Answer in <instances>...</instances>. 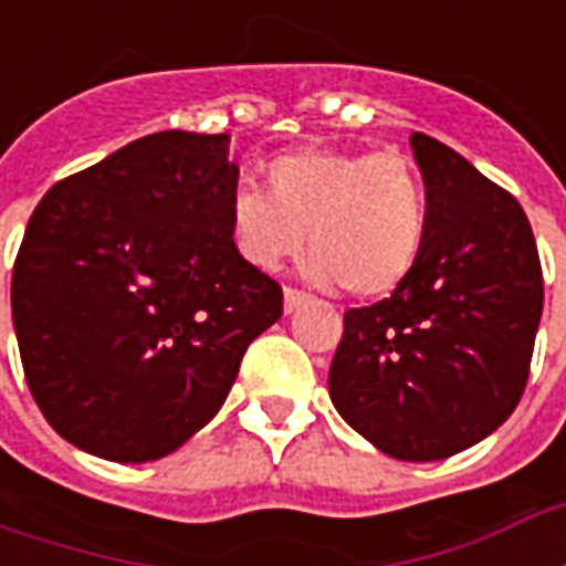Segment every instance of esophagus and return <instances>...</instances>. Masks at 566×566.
I'll return each mask as SVG.
<instances>
[{"label": "esophagus", "instance_id": "1", "mask_svg": "<svg viewBox=\"0 0 566 566\" xmlns=\"http://www.w3.org/2000/svg\"><path fill=\"white\" fill-rule=\"evenodd\" d=\"M308 300H312V296L303 294V291H296V287H284V312H287V315H291L294 308L306 306Z\"/></svg>", "mask_w": 566, "mask_h": 566}]
</instances>
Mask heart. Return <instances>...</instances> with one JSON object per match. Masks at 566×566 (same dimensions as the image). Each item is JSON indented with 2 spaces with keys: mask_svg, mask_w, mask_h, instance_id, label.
Segmentation results:
<instances>
[{
  "mask_svg": "<svg viewBox=\"0 0 566 566\" xmlns=\"http://www.w3.org/2000/svg\"><path fill=\"white\" fill-rule=\"evenodd\" d=\"M263 185L227 199L233 251L270 272L303 251L308 275L360 300L394 294L421 263L430 190L400 150L296 148L263 166Z\"/></svg>",
  "mask_w": 566,
  "mask_h": 566,
  "instance_id": "1",
  "label": "heart"
}]
</instances>
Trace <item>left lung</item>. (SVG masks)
<instances>
[{
    "mask_svg": "<svg viewBox=\"0 0 566 566\" xmlns=\"http://www.w3.org/2000/svg\"><path fill=\"white\" fill-rule=\"evenodd\" d=\"M430 235L403 287L345 312L331 400L397 461H439L494 433L518 406L543 315V270L518 199L412 133Z\"/></svg>",
    "mask_w": 566,
    "mask_h": 566,
    "instance_id": "1",
    "label": "left lung"
}]
</instances>
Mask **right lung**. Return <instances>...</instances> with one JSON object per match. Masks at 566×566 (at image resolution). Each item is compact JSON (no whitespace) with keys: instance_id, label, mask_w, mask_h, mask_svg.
Listing matches in <instances>:
<instances>
[{"instance_id":"right-lung-1","label":"right lung","mask_w":566,"mask_h":566,"mask_svg":"<svg viewBox=\"0 0 566 566\" xmlns=\"http://www.w3.org/2000/svg\"><path fill=\"white\" fill-rule=\"evenodd\" d=\"M230 136L166 129L56 181L11 272L35 403L96 458L157 461L206 427L245 348L282 318V284L227 233Z\"/></svg>"}]
</instances>
